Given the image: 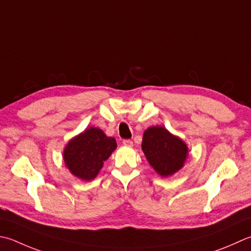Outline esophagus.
<instances>
[{
    "label": "esophagus",
    "instance_id": "34e87169",
    "mask_svg": "<svg viewBox=\"0 0 251 251\" xmlns=\"http://www.w3.org/2000/svg\"><path fill=\"white\" fill-rule=\"evenodd\" d=\"M123 145L126 147H132V141L130 139H124L123 140Z\"/></svg>",
    "mask_w": 251,
    "mask_h": 251
}]
</instances>
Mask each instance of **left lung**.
<instances>
[{"mask_svg":"<svg viewBox=\"0 0 251 251\" xmlns=\"http://www.w3.org/2000/svg\"><path fill=\"white\" fill-rule=\"evenodd\" d=\"M141 148L150 165L162 177L179 171L188 155L187 145L162 126L145 130Z\"/></svg>","mask_w":251,"mask_h":251,"instance_id":"8db88e82","label":"left lung"}]
</instances>
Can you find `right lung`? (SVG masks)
I'll return each instance as SVG.
<instances>
[{
    "label": "right lung",
    "mask_w": 251,
    "mask_h": 251,
    "mask_svg": "<svg viewBox=\"0 0 251 251\" xmlns=\"http://www.w3.org/2000/svg\"><path fill=\"white\" fill-rule=\"evenodd\" d=\"M115 149L114 138L107 137L100 128L90 127L70 140L63 158L73 175L82 180H91Z\"/></svg>",
    "instance_id": "1"
}]
</instances>
